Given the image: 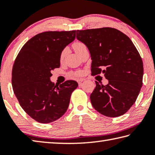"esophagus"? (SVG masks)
Returning a JSON list of instances; mask_svg holds the SVG:
<instances>
[{"mask_svg":"<svg viewBox=\"0 0 155 155\" xmlns=\"http://www.w3.org/2000/svg\"><path fill=\"white\" fill-rule=\"evenodd\" d=\"M85 78H80V79H78V85H81V83H82L83 82V81H85Z\"/></svg>","mask_w":155,"mask_h":155,"instance_id":"1","label":"esophagus"}]
</instances>
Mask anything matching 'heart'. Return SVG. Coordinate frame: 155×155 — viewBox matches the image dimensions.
Returning a JSON list of instances; mask_svg holds the SVG:
<instances>
[{
	"mask_svg": "<svg viewBox=\"0 0 155 155\" xmlns=\"http://www.w3.org/2000/svg\"><path fill=\"white\" fill-rule=\"evenodd\" d=\"M73 48H74V51H76L77 54L79 53L81 51H83L84 48H86V46L85 44H83V42H81V41H76L74 44H73ZM66 49H64L61 52V54H60V60L62 61L63 59H64V57L65 56V54H66ZM81 73H76L74 75H80Z\"/></svg>",
	"mask_w": 155,
	"mask_h": 155,
	"instance_id": "heart-1",
	"label": "heart"
}]
</instances>
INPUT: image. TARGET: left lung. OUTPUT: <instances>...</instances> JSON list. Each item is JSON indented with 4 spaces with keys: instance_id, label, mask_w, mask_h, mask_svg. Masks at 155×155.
Here are the masks:
<instances>
[{
    "instance_id": "1",
    "label": "left lung",
    "mask_w": 155,
    "mask_h": 155,
    "mask_svg": "<svg viewBox=\"0 0 155 155\" xmlns=\"http://www.w3.org/2000/svg\"><path fill=\"white\" fill-rule=\"evenodd\" d=\"M77 38L90 51L91 74L104 73L109 81L107 85L96 81L90 95L94 108L107 117L124 115L135 103L143 84V61L133 41L111 27L77 30Z\"/></svg>"
}]
</instances>
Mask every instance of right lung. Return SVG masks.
Listing matches in <instances>:
<instances>
[{
  "instance_id": "obj_1",
  "label": "right lung",
  "mask_w": 155,
  "mask_h": 155,
  "mask_svg": "<svg viewBox=\"0 0 155 155\" xmlns=\"http://www.w3.org/2000/svg\"><path fill=\"white\" fill-rule=\"evenodd\" d=\"M76 38V31H46L33 37L15 58L12 87L23 110L35 121L46 124L60 118L69 106L77 81L59 85L50 80L52 70L60 67V54Z\"/></svg>"
}]
</instances>
